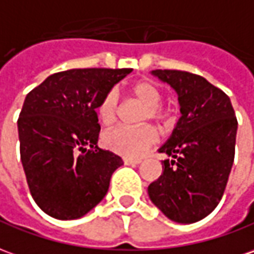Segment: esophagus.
<instances>
[{
  "label": "esophagus",
  "instance_id": "obj_1",
  "mask_svg": "<svg viewBox=\"0 0 254 254\" xmlns=\"http://www.w3.org/2000/svg\"><path fill=\"white\" fill-rule=\"evenodd\" d=\"M125 165H137L140 164V159H133V158H124Z\"/></svg>",
  "mask_w": 254,
  "mask_h": 254
}]
</instances>
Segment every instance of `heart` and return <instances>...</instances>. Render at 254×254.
<instances>
[{
    "instance_id": "1",
    "label": "heart",
    "mask_w": 254,
    "mask_h": 254,
    "mask_svg": "<svg viewBox=\"0 0 254 254\" xmlns=\"http://www.w3.org/2000/svg\"><path fill=\"white\" fill-rule=\"evenodd\" d=\"M133 99L140 102L145 109L143 111V121L151 120L159 125L169 121L168 110L162 107V92L151 81H139L130 88ZM97 117L103 125H111L117 120V93L114 90L107 92L96 109ZM103 144L113 152L127 158H139L144 154L155 141L157 130L151 125L136 127H117L103 134Z\"/></svg>"
}]
</instances>
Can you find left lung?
<instances>
[{
	"label": "left lung",
	"mask_w": 254,
	"mask_h": 254,
	"mask_svg": "<svg viewBox=\"0 0 254 254\" xmlns=\"http://www.w3.org/2000/svg\"><path fill=\"white\" fill-rule=\"evenodd\" d=\"M176 90L182 117L159 152L162 175L148 186L152 203L168 219L190 224L219 205L234 164L238 121L230 97L201 75L154 70Z\"/></svg>",
	"instance_id": "1"
}]
</instances>
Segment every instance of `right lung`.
Returning a JSON list of instances; mask_svg holds the SVG:
<instances>
[{"instance_id": "obj_1", "label": "right lung", "mask_w": 254, "mask_h": 254, "mask_svg": "<svg viewBox=\"0 0 254 254\" xmlns=\"http://www.w3.org/2000/svg\"><path fill=\"white\" fill-rule=\"evenodd\" d=\"M132 68L55 72L28 92L17 120L20 159L35 203L59 220L82 217L107 194L122 162L97 147V104Z\"/></svg>"}]
</instances>
